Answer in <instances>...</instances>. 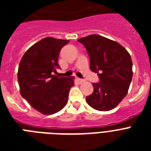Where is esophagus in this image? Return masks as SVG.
<instances>
[{
    "label": "esophagus",
    "instance_id": "obj_1",
    "mask_svg": "<svg viewBox=\"0 0 151 151\" xmlns=\"http://www.w3.org/2000/svg\"><path fill=\"white\" fill-rule=\"evenodd\" d=\"M77 81H78V82L79 83V84H81V83H83L84 81H85V80L84 79H81V78H77Z\"/></svg>",
    "mask_w": 151,
    "mask_h": 151
}]
</instances>
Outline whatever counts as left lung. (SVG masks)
I'll use <instances>...</instances> for the list:
<instances>
[{
    "instance_id": "obj_1",
    "label": "left lung",
    "mask_w": 151,
    "mask_h": 151,
    "mask_svg": "<svg viewBox=\"0 0 151 151\" xmlns=\"http://www.w3.org/2000/svg\"><path fill=\"white\" fill-rule=\"evenodd\" d=\"M78 41L87 50L91 70L99 78V83L92 84L94 90L86 102L99 111L112 110L129 91L132 78L131 56L120 44L100 35L92 34Z\"/></svg>"
}]
</instances>
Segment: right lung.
Listing matches in <instances>:
<instances>
[{
    "label": "right lung",
    "instance_id": "right-lung-1",
    "mask_svg": "<svg viewBox=\"0 0 151 151\" xmlns=\"http://www.w3.org/2000/svg\"><path fill=\"white\" fill-rule=\"evenodd\" d=\"M68 40L51 37L43 38L25 52L19 65L20 94L32 107L43 114L59 112L68 101L74 77L55 75L59 52Z\"/></svg>",
    "mask_w": 151,
    "mask_h": 151
}]
</instances>
